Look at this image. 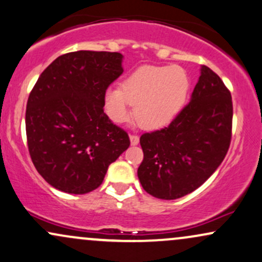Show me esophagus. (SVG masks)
<instances>
[{
  "instance_id": "obj_1",
  "label": "esophagus",
  "mask_w": 262,
  "mask_h": 262,
  "mask_svg": "<svg viewBox=\"0 0 262 262\" xmlns=\"http://www.w3.org/2000/svg\"><path fill=\"white\" fill-rule=\"evenodd\" d=\"M130 141L132 146H136V144L140 142V137L136 136V135H130Z\"/></svg>"
}]
</instances>
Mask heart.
Returning a JSON list of instances; mask_svg holds the SVG:
<instances>
[{
  "instance_id": "heart-1",
  "label": "heart",
  "mask_w": 262,
  "mask_h": 262,
  "mask_svg": "<svg viewBox=\"0 0 262 262\" xmlns=\"http://www.w3.org/2000/svg\"><path fill=\"white\" fill-rule=\"evenodd\" d=\"M190 89L186 71L177 64L142 66L127 76L120 87L105 91L107 115L116 122H126L132 115L142 127L158 130L170 124L185 105Z\"/></svg>"
}]
</instances>
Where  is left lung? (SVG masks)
I'll use <instances>...</instances> for the list:
<instances>
[{"mask_svg": "<svg viewBox=\"0 0 262 262\" xmlns=\"http://www.w3.org/2000/svg\"><path fill=\"white\" fill-rule=\"evenodd\" d=\"M232 95L207 66L184 107L168 127L140 138L143 161L137 175L144 191L175 200L195 191L216 171L232 138Z\"/></svg>", "mask_w": 262, "mask_h": 262, "instance_id": "8db88e82", "label": "left lung"}]
</instances>
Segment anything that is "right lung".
<instances>
[{
	"mask_svg": "<svg viewBox=\"0 0 262 262\" xmlns=\"http://www.w3.org/2000/svg\"><path fill=\"white\" fill-rule=\"evenodd\" d=\"M119 52L58 56L30 92L26 112L34 167L55 189L82 195L100 186L107 167L130 146L104 113L105 91L124 72Z\"/></svg>",
	"mask_w": 262,
	"mask_h": 262,
	"instance_id": "obj_1",
	"label": "right lung"
}]
</instances>
